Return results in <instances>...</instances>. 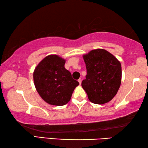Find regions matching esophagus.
Listing matches in <instances>:
<instances>
[{
    "label": "esophagus",
    "mask_w": 148,
    "mask_h": 148,
    "mask_svg": "<svg viewBox=\"0 0 148 148\" xmlns=\"http://www.w3.org/2000/svg\"><path fill=\"white\" fill-rule=\"evenodd\" d=\"M77 81H78V82H79V84L81 85V84H82V79L81 78H79L78 80H77Z\"/></svg>",
    "instance_id": "esophagus-1"
}]
</instances>
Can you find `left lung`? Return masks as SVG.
Returning <instances> with one entry per match:
<instances>
[{"mask_svg":"<svg viewBox=\"0 0 148 148\" xmlns=\"http://www.w3.org/2000/svg\"><path fill=\"white\" fill-rule=\"evenodd\" d=\"M87 75L82 82L89 101L102 104L109 102L117 94L121 82V65L106 50H92L84 56Z\"/></svg>","mask_w":148,"mask_h":148,"instance_id":"left-lung-1","label":"left lung"}]
</instances>
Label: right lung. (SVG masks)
Segmentation results:
<instances>
[{
	"label": "right lung",
	"mask_w": 148,
	"mask_h": 148,
	"mask_svg": "<svg viewBox=\"0 0 148 148\" xmlns=\"http://www.w3.org/2000/svg\"><path fill=\"white\" fill-rule=\"evenodd\" d=\"M65 60L56 55L48 56L36 67L34 86L42 99L55 106H62L71 100L79 82L64 68Z\"/></svg>",
	"instance_id": "add662e5"
}]
</instances>
